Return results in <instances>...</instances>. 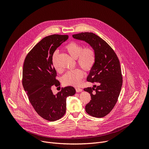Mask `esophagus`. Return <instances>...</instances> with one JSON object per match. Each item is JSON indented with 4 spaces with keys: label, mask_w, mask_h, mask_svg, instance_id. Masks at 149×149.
I'll return each instance as SVG.
<instances>
[{
    "label": "esophagus",
    "mask_w": 149,
    "mask_h": 149,
    "mask_svg": "<svg viewBox=\"0 0 149 149\" xmlns=\"http://www.w3.org/2000/svg\"><path fill=\"white\" fill-rule=\"evenodd\" d=\"M75 90H76V92L77 93H79V92H81L82 91V90L81 88H75Z\"/></svg>",
    "instance_id": "esophagus-1"
}]
</instances>
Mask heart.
<instances>
[{
    "label": "heart",
    "instance_id": "b5f03b06",
    "mask_svg": "<svg viewBox=\"0 0 149 149\" xmlns=\"http://www.w3.org/2000/svg\"><path fill=\"white\" fill-rule=\"evenodd\" d=\"M65 49L70 55L74 59H77L78 64L86 71H90L93 67L95 61V52L91 47L83 48V46L75 42H71L66 47ZM58 52L55 51L52 57V63L54 67L58 70L56 63ZM84 76L82 71L80 69L70 70L63 75L62 82L67 86H78L80 84Z\"/></svg>",
    "mask_w": 149,
    "mask_h": 149
}]
</instances>
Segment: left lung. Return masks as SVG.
I'll return each instance as SVG.
<instances>
[{
	"mask_svg": "<svg viewBox=\"0 0 149 149\" xmlns=\"http://www.w3.org/2000/svg\"><path fill=\"white\" fill-rule=\"evenodd\" d=\"M72 37L87 42L94 51L95 61L87 80L97 82L98 86L84 89L91 98L86 111L93 117H103L114 108L121 89L123 78L118 58L107 42L92 32H82Z\"/></svg>",
	"mask_w": 149,
	"mask_h": 149,
	"instance_id": "left-lung-1",
	"label": "left lung"
}]
</instances>
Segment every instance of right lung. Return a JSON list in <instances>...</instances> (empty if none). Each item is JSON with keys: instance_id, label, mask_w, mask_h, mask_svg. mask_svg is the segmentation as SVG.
<instances>
[{"instance_id": "1", "label": "right lung", "mask_w": 149, "mask_h": 149, "mask_svg": "<svg viewBox=\"0 0 149 149\" xmlns=\"http://www.w3.org/2000/svg\"><path fill=\"white\" fill-rule=\"evenodd\" d=\"M68 35H52L40 40L25 58L22 72V84L33 109L43 118L49 121L60 119L66 112V100L76 91L71 86L62 89L56 94L52 90L60 82L52 63L53 54Z\"/></svg>"}]
</instances>
